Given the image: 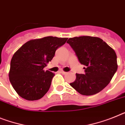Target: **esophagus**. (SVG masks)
Listing matches in <instances>:
<instances>
[{
    "label": "esophagus",
    "instance_id": "34e87169",
    "mask_svg": "<svg viewBox=\"0 0 125 125\" xmlns=\"http://www.w3.org/2000/svg\"><path fill=\"white\" fill-rule=\"evenodd\" d=\"M60 72L62 73V74H66V73H67V72H66V71H63V70H61Z\"/></svg>",
    "mask_w": 125,
    "mask_h": 125
}]
</instances>
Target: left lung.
Listing matches in <instances>:
<instances>
[{
    "label": "left lung",
    "instance_id": "obj_1",
    "mask_svg": "<svg viewBox=\"0 0 125 125\" xmlns=\"http://www.w3.org/2000/svg\"><path fill=\"white\" fill-rule=\"evenodd\" d=\"M67 43L75 52L79 61L85 65V74H76L70 85L80 94L92 95L103 90L118 69L115 50L96 37L82 36L70 38Z\"/></svg>",
    "mask_w": 125,
    "mask_h": 125
}]
</instances>
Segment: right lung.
I'll return each mask as SVG.
<instances>
[{"instance_id":"right-lung-1","label":"right lung","mask_w":125,"mask_h":125,"mask_svg":"<svg viewBox=\"0 0 125 125\" xmlns=\"http://www.w3.org/2000/svg\"><path fill=\"white\" fill-rule=\"evenodd\" d=\"M68 38L45 37L29 40L15 52L9 73L12 86L19 95L27 101L43 97L49 90L54 73L45 71L57 48Z\"/></svg>"}]
</instances>
